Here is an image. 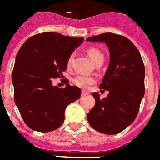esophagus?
Here are the masks:
<instances>
[{
    "label": "esophagus",
    "instance_id": "1",
    "mask_svg": "<svg viewBox=\"0 0 160 160\" xmlns=\"http://www.w3.org/2000/svg\"><path fill=\"white\" fill-rule=\"evenodd\" d=\"M88 94L86 93V92H85V91H82L81 92V96H87Z\"/></svg>",
    "mask_w": 160,
    "mask_h": 160
}]
</instances>
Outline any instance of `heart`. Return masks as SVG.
I'll return each instance as SVG.
<instances>
[{"instance_id":"obj_1","label":"heart","mask_w":160,"mask_h":160,"mask_svg":"<svg viewBox=\"0 0 160 160\" xmlns=\"http://www.w3.org/2000/svg\"><path fill=\"white\" fill-rule=\"evenodd\" d=\"M87 53L90 56V58H91V60L94 62V64H96V63H97V62H99L101 60H104V55H103V53L99 49L96 48H89L88 50H87ZM74 57H75L74 53H71L69 55V58H68V62H67L68 66H70L72 64ZM95 82H96V79H95L94 76H91V75H79L74 79L75 85L80 87V88L85 89H85H88L90 87V85H93Z\"/></svg>"}]
</instances>
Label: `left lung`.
Listing matches in <instances>:
<instances>
[{"label":"left lung","mask_w":160,"mask_h":160,"mask_svg":"<svg viewBox=\"0 0 160 160\" xmlns=\"http://www.w3.org/2000/svg\"><path fill=\"white\" fill-rule=\"evenodd\" d=\"M105 42L110 52V63L100 89L109 91L103 100L94 92L96 105L87 114L89 123L96 131L117 134L131 125L137 117L144 96L145 69L136 46L125 37L105 32L86 38Z\"/></svg>","instance_id":"obj_1"}]
</instances>
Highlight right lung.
Masks as SVG:
<instances>
[{
	"label": "right lung",
	"instance_id": "right-lung-1",
	"mask_svg": "<svg viewBox=\"0 0 160 160\" xmlns=\"http://www.w3.org/2000/svg\"><path fill=\"white\" fill-rule=\"evenodd\" d=\"M83 41L47 32L31 37L18 51L12 75L14 100L23 121L34 131L58 128L67 106L80 97V89L67 84V79L63 89L52 80L62 77L69 55Z\"/></svg>",
	"mask_w": 160,
	"mask_h": 160
}]
</instances>
